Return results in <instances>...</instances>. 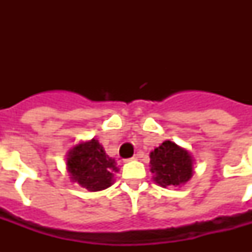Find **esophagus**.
I'll return each mask as SVG.
<instances>
[{
    "mask_svg": "<svg viewBox=\"0 0 252 252\" xmlns=\"http://www.w3.org/2000/svg\"><path fill=\"white\" fill-rule=\"evenodd\" d=\"M137 156H133V157L132 158H128V159H126V161H133V159H137Z\"/></svg>",
    "mask_w": 252,
    "mask_h": 252,
    "instance_id": "obj_1",
    "label": "esophagus"
}]
</instances>
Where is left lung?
Masks as SVG:
<instances>
[{"mask_svg": "<svg viewBox=\"0 0 252 252\" xmlns=\"http://www.w3.org/2000/svg\"><path fill=\"white\" fill-rule=\"evenodd\" d=\"M150 171L162 187L179 186L192 176V158L175 142L165 141L150 153Z\"/></svg>", "mask_w": 252, "mask_h": 252, "instance_id": "obj_1", "label": "left lung"}]
</instances>
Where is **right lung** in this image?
I'll list each match as a JSON object with an SVG mask.
<instances>
[{"instance_id":"obj_1","label":"right lung","mask_w":252,"mask_h":252,"mask_svg":"<svg viewBox=\"0 0 252 252\" xmlns=\"http://www.w3.org/2000/svg\"><path fill=\"white\" fill-rule=\"evenodd\" d=\"M66 165L73 182L91 192L110 187L114 172L119 171L114 158L108 157L103 146L94 138L70 150Z\"/></svg>"}]
</instances>
